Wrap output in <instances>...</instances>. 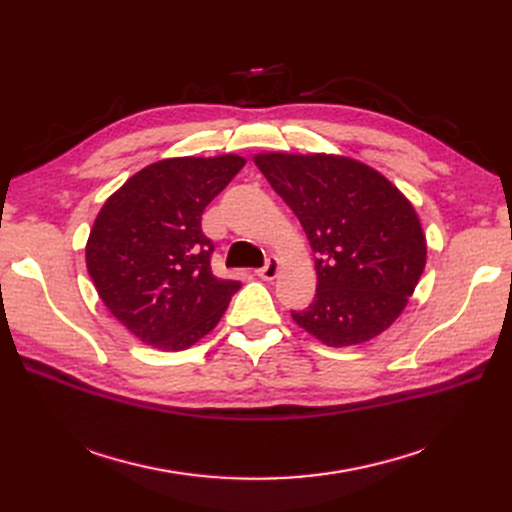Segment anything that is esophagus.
<instances>
[{"label": "esophagus", "mask_w": 512, "mask_h": 512, "mask_svg": "<svg viewBox=\"0 0 512 512\" xmlns=\"http://www.w3.org/2000/svg\"><path fill=\"white\" fill-rule=\"evenodd\" d=\"M280 269H282V262H280V258L271 256V258L267 260V265L256 271V275H258V277H262V280L273 282L275 277H277V273H280Z\"/></svg>", "instance_id": "1"}]
</instances>
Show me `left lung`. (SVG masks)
Returning <instances> with one entry per match:
<instances>
[{"mask_svg": "<svg viewBox=\"0 0 512 512\" xmlns=\"http://www.w3.org/2000/svg\"><path fill=\"white\" fill-rule=\"evenodd\" d=\"M252 160L316 252V299L292 320L331 348L389 329L427 262L423 226L406 194L376 168L339 153L262 151Z\"/></svg>", "mask_w": 512, "mask_h": 512, "instance_id": "left-lung-1", "label": "left lung"}]
</instances>
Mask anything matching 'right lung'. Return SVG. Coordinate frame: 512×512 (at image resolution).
Wrapping results in <instances>:
<instances>
[{
  "mask_svg": "<svg viewBox=\"0 0 512 512\" xmlns=\"http://www.w3.org/2000/svg\"><path fill=\"white\" fill-rule=\"evenodd\" d=\"M245 158H166L106 198L85 262L102 303L143 344L179 352L215 329L241 284L211 273L200 218Z\"/></svg>",
  "mask_w": 512,
  "mask_h": 512,
  "instance_id": "right-lung-1",
  "label": "right lung"
}]
</instances>
